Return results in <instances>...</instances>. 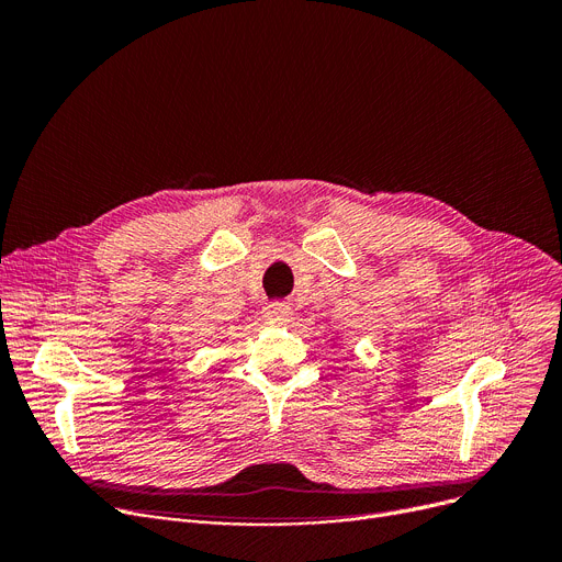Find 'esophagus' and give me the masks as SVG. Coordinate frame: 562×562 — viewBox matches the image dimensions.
Instances as JSON below:
<instances>
[{"mask_svg":"<svg viewBox=\"0 0 562 562\" xmlns=\"http://www.w3.org/2000/svg\"><path fill=\"white\" fill-rule=\"evenodd\" d=\"M289 314L291 310L284 303H271L263 307V319L271 326H284L289 322Z\"/></svg>","mask_w":562,"mask_h":562,"instance_id":"obj_1","label":"esophagus"}]
</instances>
